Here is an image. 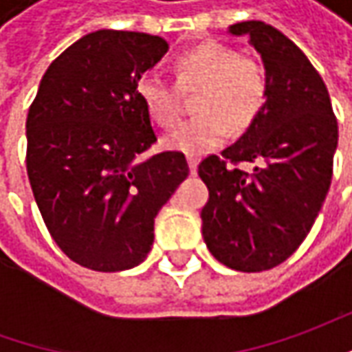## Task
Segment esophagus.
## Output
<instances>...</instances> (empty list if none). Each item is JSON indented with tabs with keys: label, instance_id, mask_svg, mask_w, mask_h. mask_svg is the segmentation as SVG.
Returning <instances> with one entry per match:
<instances>
[{
	"label": "esophagus",
	"instance_id": "34e87169",
	"mask_svg": "<svg viewBox=\"0 0 352 352\" xmlns=\"http://www.w3.org/2000/svg\"><path fill=\"white\" fill-rule=\"evenodd\" d=\"M186 158H188V166H190V172H192V174H196L197 164H199V158H197L196 155H188Z\"/></svg>",
	"mask_w": 352,
	"mask_h": 352
}]
</instances>
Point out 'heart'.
Segmentation results:
<instances>
[{
	"mask_svg": "<svg viewBox=\"0 0 352 352\" xmlns=\"http://www.w3.org/2000/svg\"><path fill=\"white\" fill-rule=\"evenodd\" d=\"M174 70L182 88L199 86L194 100V109L199 113L164 139L170 151L201 155L219 146L231 127L235 131L250 127L268 100V80L263 66L219 41H201L178 52ZM137 98L158 127L176 125L180 102L166 80L160 76L141 78Z\"/></svg>",
	"mask_w": 352,
	"mask_h": 352,
	"instance_id": "b5f03b06",
	"label": "heart"
}]
</instances>
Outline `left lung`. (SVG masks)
<instances>
[{
    "label": "left lung",
    "mask_w": 352,
    "mask_h": 352,
    "mask_svg": "<svg viewBox=\"0 0 352 352\" xmlns=\"http://www.w3.org/2000/svg\"><path fill=\"white\" fill-rule=\"evenodd\" d=\"M249 36L268 80L263 113L221 156L201 160L210 190L201 233L210 252L241 272H263L302 245L329 192L339 127L329 91L304 52L272 25L229 27ZM227 162H250L252 173Z\"/></svg>",
    "instance_id": "8db88e82"
}]
</instances>
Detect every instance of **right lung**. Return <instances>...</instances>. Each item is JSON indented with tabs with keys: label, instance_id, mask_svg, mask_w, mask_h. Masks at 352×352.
Listing matches in <instances>:
<instances>
[{
	"label": "right lung",
	"instance_id": "add662e5",
	"mask_svg": "<svg viewBox=\"0 0 352 352\" xmlns=\"http://www.w3.org/2000/svg\"><path fill=\"white\" fill-rule=\"evenodd\" d=\"M164 38L102 29L48 66L27 116V174L48 233L80 266L119 272L141 264L155 217L190 174L186 156L156 142L137 98Z\"/></svg>",
	"mask_w": 352,
	"mask_h": 352
}]
</instances>
